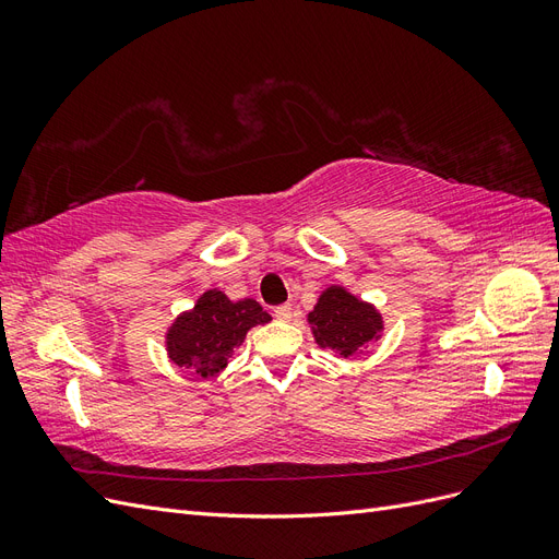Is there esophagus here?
<instances>
[{"instance_id": "obj_1", "label": "esophagus", "mask_w": 559, "mask_h": 559, "mask_svg": "<svg viewBox=\"0 0 559 559\" xmlns=\"http://www.w3.org/2000/svg\"><path fill=\"white\" fill-rule=\"evenodd\" d=\"M275 317H277L280 321H292L294 310H292V306H280V308H275Z\"/></svg>"}]
</instances>
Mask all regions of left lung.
<instances>
[{"instance_id":"obj_1","label":"left lung","mask_w":559,"mask_h":559,"mask_svg":"<svg viewBox=\"0 0 559 559\" xmlns=\"http://www.w3.org/2000/svg\"><path fill=\"white\" fill-rule=\"evenodd\" d=\"M314 343L331 349L337 357H354L368 352V345L380 341L384 319L373 302L349 294L345 286H326L308 314Z\"/></svg>"}]
</instances>
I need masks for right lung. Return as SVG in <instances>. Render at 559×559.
I'll return each instance as SVG.
<instances>
[{
    "label": "right lung",
    "mask_w": 559,
    "mask_h": 559,
    "mask_svg": "<svg viewBox=\"0 0 559 559\" xmlns=\"http://www.w3.org/2000/svg\"><path fill=\"white\" fill-rule=\"evenodd\" d=\"M270 319L253 298L230 300L224 292L207 289L167 326V357L202 380L214 378L228 366L233 349L245 343L247 331Z\"/></svg>",
    "instance_id": "obj_1"
}]
</instances>
